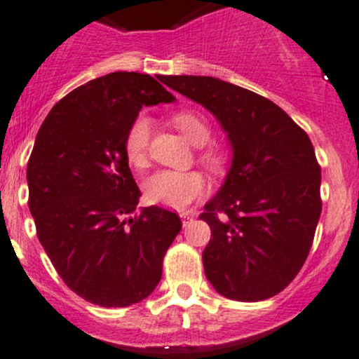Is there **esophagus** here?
Wrapping results in <instances>:
<instances>
[{
    "instance_id": "34e87169",
    "label": "esophagus",
    "mask_w": 359,
    "mask_h": 359,
    "mask_svg": "<svg viewBox=\"0 0 359 359\" xmlns=\"http://www.w3.org/2000/svg\"><path fill=\"white\" fill-rule=\"evenodd\" d=\"M180 218H182V225L186 227V225L189 224L194 217H192V213H189V211H182V213H180Z\"/></svg>"
}]
</instances>
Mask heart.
Returning <instances> with one entry per match:
<instances>
[{
    "label": "heart",
    "mask_w": 359,
    "mask_h": 359,
    "mask_svg": "<svg viewBox=\"0 0 359 359\" xmlns=\"http://www.w3.org/2000/svg\"><path fill=\"white\" fill-rule=\"evenodd\" d=\"M173 126L182 132L184 137L194 146H203L199 158L211 170H222L225 165V153L218 146H205L211 139V127L208 120L199 113L180 110L172 115ZM151 123L146 116H137L132 122L123 141L127 161L135 168H144L148 165ZM208 186L205 177L199 172H175V170H160L151 175L144 184V194L153 205L165 206L170 210H182L194 199L201 198Z\"/></svg>",
    "instance_id": "b5f03b06"
}]
</instances>
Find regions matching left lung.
Here are the masks:
<instances>
[{
  "label": "left lung",
  "instance_id": "obj_1",
  "mask_svg": "<svg viewBox=\"0 0 359 359\" xmlns=\"http://www.w3.org/2000/svg\"><path fill=\"white\" fill-rule=\"evenodd\" d=\"M163 84L203 104L227 134L232 165L199 215L211 229L206 278L233 301L269 299L308 258L322 213V170L308 134L259 94L203 75Z\"/></svg>",
  "mask_w": 359,
  "mask_h": 359
}]
</instances>
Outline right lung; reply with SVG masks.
Segmentation results:
<instances>
[{
  "label": "right lung",
  "instance_id": "obj_1",
  "mask_svg": "<svg viewBox=\"0 0 359 359\" xmlns=\"http://www.w3.org/2000/svg\"><path fill=\"white\" fill-rule=\"evenodd\" d=\"M173 101L148 74L113 72L67 94L37 132L27 163L37 237L63 282L97 306L146 299L182 229L160 206L135 213L141 191L123 149L142 107Z\"/></svg>",
  "mask_w": 359,
  "mask_h": 359
}]
</instances>
